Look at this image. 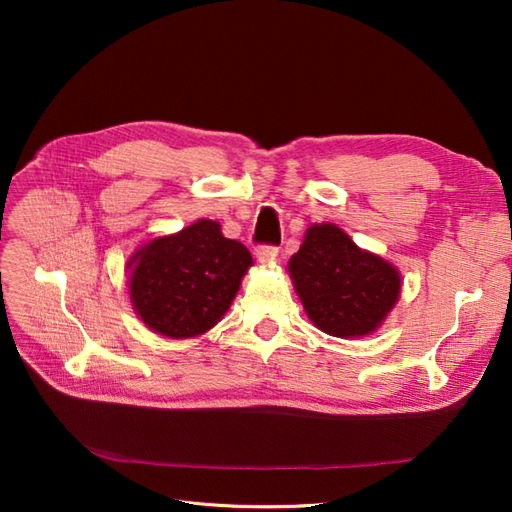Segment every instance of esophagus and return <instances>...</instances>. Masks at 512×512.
Here are the masks:
<instances>
[{"mask_svg": "<svg viewBox=\"0 0 512 512\" xmlns=\"http://www.w3.org/2000/svg\"><path fill=\"white\" fill-rule=\"evenodd\" d=\"M275 256H277V250L271 245H260L256 250V258H258V262H262V265H273Z\"/></svg>", "mask_w": 512, "mask_h": 512, "instance_id": "34e87169", "label": "esophagus"}]
</instances>
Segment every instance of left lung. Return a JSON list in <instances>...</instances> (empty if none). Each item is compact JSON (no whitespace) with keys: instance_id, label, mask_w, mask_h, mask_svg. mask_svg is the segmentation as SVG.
<instances>
[{"instance_id":"left-lung-1","label":"left lung","mask_w":512,"mask_h":512,"mask_svg":"<svg viewBox=\"0 0 512 512\" xmlns=\"http://www.w3.org/2000/svg\"><path fill=\"white\" fill-rule=\"evenodd\" d=\"M288 273L307 318L333 337H365L382 327L401 294V273L361 250L335 224H312Z\"/></svg>"}]
</instances>
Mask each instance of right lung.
I'll list each match as a JSON object with an SVG mask.
<instances>
[{"mask_svg":"<svg viewBox=\"0 0 512 512\" xmlns=\"http://www.w3.org/2000/svg\"><path fill=\"white\" fill-rule=\"evenodd\" d=\"M252 265L250 250L226 239L220 222L196 220L136 247L126 267L132 309L153 333L200 337L224 318Z\"/></svg>","mask_w":512,"mask_h":512,"instance_id":"right-lung-1","label":"right lung"}]
</instances>
